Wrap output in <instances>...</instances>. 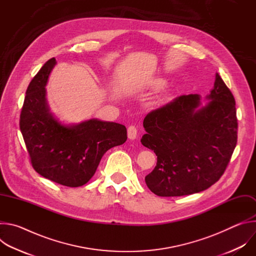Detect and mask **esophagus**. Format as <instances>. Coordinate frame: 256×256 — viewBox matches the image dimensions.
Here are the masks:
<instances>
[{
    "label": "esophagus",
    "mask_w": 256,
    "mask_h": 256,
    "mask_svg": "<svg viewBox=\"0 0 256 256\" xmlns=\"http://www.w3.org/2000/svg\"><path fill=\"white\" fill-rule=\"evenodd\" d=\"M128 136L130 140H136L138 136V130L134 126H130L128 128Z\"/></svg>",
    "instance_id": "esophagus-1"
}]
</instances>
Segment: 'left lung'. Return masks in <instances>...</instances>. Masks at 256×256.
I'll return each mask as SVG.
<instances>
[{"instance_id": "obj_1", "label": "left lung", "mask_w": 256, "mask_h": 256, "mask_svg": "<svg viewBox=\"0 0 256 256\" xmlns=\"http://www.w3.org/2000/svg\"><path fill=\"white\" fill-rule=\"evenodd\" d=\"M202 104L200 95L180 96L144 118L142 146L157 156L144 177L159 196L202 192L223 175L237 144L235 99L216 72L214 88Z\"/></svg>"}]
</instances>
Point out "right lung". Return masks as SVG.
<instances>
[{"label": "right lung", "instance_id": "add662e5", "mask_svg": "<svg viewBox=\"0 0 256 256\" xmlns=\"http://www.w3.org/2000/svg\"><path fill=\"white\" fill-rule=\"evenodd\" d=\"M54 58L30 82L20 116V130L34 170L58 184L78 188L93 177L102 156L126 138L124 124L97 118L66 124L50 109L46 85Z\"/></svg>", "mask_w": 256, "mask_h": 256}]
</instances>
